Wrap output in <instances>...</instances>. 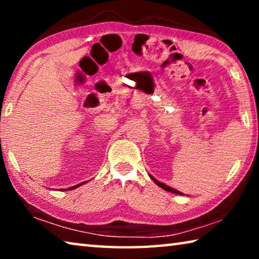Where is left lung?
<instances>
[{
    "instance_id": "left-lung-1",
    "label": "left lung",
    "mask_w": 259,
    "mask_h": 259,
    "mask_svg": "<svg viewBox=\"0 0 259 259\" xmlns=\"http://www.w3.org/2000/svg\"><path fill=\"white\" fill-rule=\"evenodd\" d=\"M150 177H151V179L153 182H154L157 186H160L161 188H163L164 191H166V192H171V193H175V194H179V195H184L182 192H179V191H177V190H175V188H172V187H170V186H168V185H165V184H163V183H161V182H159L157 181V179H155L154 177L152 176V175H150Z\"/></svg>"
}]
</instances>
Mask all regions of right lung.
Returning a JSON list of instances; mask_svg holds the SVG:
<instances>
[{"instance_id": "1", "label": "right lung", "mask_w": 259, "mask_h": 259, "mask_svg": "<svg viewBox=\"0 0 259 259\" xmlns=\"http://www.w3.org/2000/svg\"><path fill=\"white\" fill-rule=\"evenodd\" d=\"M85 183H87V182H83V183L77 184V185H75V186H72V187H68V188H60V191H71V190H74V188L80 187L81 185H83V184H85Z\"/></svg>"}]
</instances>
